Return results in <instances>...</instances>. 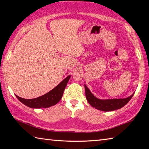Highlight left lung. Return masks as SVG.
Here are the masks:
<instances>
[{"instance_id":"8db88e82","label":"left lung","mask_w":149,"mask_h":149,"mask_svg":"<svg viewBox=\"0 0 149 149\" xmlns=\"http://www.w3.org/2000/svg\"><path fill=\"white\" fill-rule=\"evenodd\" d=\"M85 96L88 102L93 107L95 108L96 109L105 111H113L122 108L132 99L134 93L126 99H107V100H100L96 98L91 93L90 90L88 89L87 87L85 85Z\"/></svg>"}]
</instances>
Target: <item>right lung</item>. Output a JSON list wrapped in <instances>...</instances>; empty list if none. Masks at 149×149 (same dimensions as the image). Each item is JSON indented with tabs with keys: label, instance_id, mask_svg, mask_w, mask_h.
<instances>
[{
	"label": "right lung",
	"instance_id": "1",
	"mask_svg": "<svg viewBox=\"0 0 149 149\" xmlns=\"http://www.w3.org/2000/svg\"><path fill=\"white\" fill-rule=\"evenodd\" d=\"M70 78V75L54 87L53 89L50 91L46 94L33 99H25L16 95L20 102L26 105L27 107L33 108H49L54 106L58 102L64 93V89L66 87L68 82Z\"/></svg>",
	"mask_w": 149,
	"mask_h": 149
}]
</instances>
